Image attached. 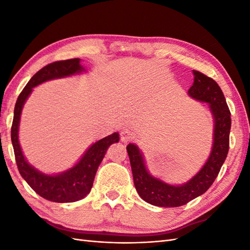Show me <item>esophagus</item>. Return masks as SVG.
Segmentation results:
<instances>
[{
    "label": "esophagus",
    "instance_id": "1",
    "mask_svg": "<svg viewBox=\"0 0 250 250\" xmlns=\"http://www.w3.org/2000/svg\"><path fill=\"white\" fill-rule=\"evenodd\" d=\"M133 139H134V134L129 129V128L126 127V128H123V129L121 130V140H122V142L126 143V142H129Z\"/></svg>",
    "mask_w": 250,
    "mask_h": 250
}]
</instances>
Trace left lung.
Listing matches in <instances>:
<instances>
[{"mask_svg": "<svg viewBox=\"0 0 250 250\" xmlns=\"http://www.w3.org/2000/svg\"><path fill=\"white\" fill-rule=\"evenodd\" d=\"M193 75L194 83L188 94L192 99L207 103L214 120L213 145L202 168L184 184H168L149 172L138 145L130 143L127 146L135 190L143 200L155 207H181L206 193L228 156L231 119L224 95L215 80L198 71L193 70Z\"/></svg>", "mask_w": 250, "mask_h": 250, "instance_id": "obj_1", "label": "left lung"}]
</instances>
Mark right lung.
<instances>
[{"mask_svg":"<svg viewBox=\"0 0 250 250\" xmlns=\"http://www.w3.org/2000/svg\"><path fill=\"white\" fill-rule=\"evenodd\" d=\"M85 72L86 69L81 64L79 58L50 63L29 80L20 94L14 107L11 141L20 174L37 194L53 202H75L85 197L92 190L96 172L108 147L120 141L119 132H113L93 143L71 168L59 173L48 174L29 164L22 152L19 140L21 110L33 88L37 85L50 80L71 77Z\"/></svg>","mask_w":250,"mask_h":250,"instance_id":"right-lung-1","label":"right lung"}]
</instances>
